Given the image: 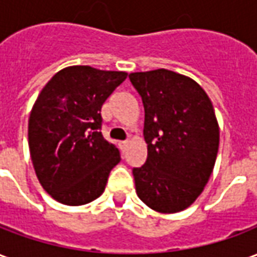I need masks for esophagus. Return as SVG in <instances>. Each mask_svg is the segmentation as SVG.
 <instances>
[{
    "label": "esophagus",
    "instance_id": "esophagus-1",
    "mask_svg": "<svg viewBox=\"0 0 257 257\" xmlns=\"http://www.w3.org/2000/svg\"><path fill=\"white\" fill-rule=\"evenodd\" d=\"M118 146H119V149H121L122 151H126L129 143L128 142H119V143H118Z\"/></svg>",
    "mask_w": 257,
    "mask_h": 257
}]
</instances>
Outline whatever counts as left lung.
Wrapping results in <instances>:
<instances>
[{
  "instance_id": "8db88e82",
  "label": "left lung",
  "mask_w": 257,
  "mask_h": 257,
  "mask_svg": "<svg viewBox=\"0 0 257 257\" xmlns=\"http://www.w3.org/2000/svg\"><path fill=\"white\" fill-rule=\"evenodd\" d=\"M129 79L145 106L147 160L134 169L138 197L160 213L187 209L204 191L219 150L212 101L193 78L165 68Z\"/></svg>"
}]
</instances>
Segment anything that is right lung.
I'll return each mask as SVG.
<instances>
[{"label": "right lung", "instance_id": "obj_1", "mask_svg": "<svg viewBox=\"0 0 257 257\" xmlns=\"http://www.w3.org/2000/svg\"><path fill=\"white\" fill-rule=\"evenodd\" d=\"M128 73L68 66L48 81L29 118V149L38 182L70 206L92 202L119 162L100 132L103 103Z\"/></svg>", "mask_w": 257, "mask_h": 257}]
</instances>
